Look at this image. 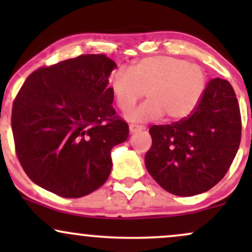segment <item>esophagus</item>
Returning a JSON list of instances; mask_svg holds the SVG:
<instances>
[{
  "instance_id": "obj_1",
  "label": "esophagus",
  "mask_w": 252,
  "mask_h": 252,
  "mask_svg": "<svg viewBox=\"0 0 252 252\" xmlns=\"http://www.w3.org/2000/svg\"><path fill=\"white\" fill-rule=\"evenodd\" d=\"M144 126H137V124H129V130L130 132H137V131H141V130H143Z\"/></svg>"
}]
</instances>
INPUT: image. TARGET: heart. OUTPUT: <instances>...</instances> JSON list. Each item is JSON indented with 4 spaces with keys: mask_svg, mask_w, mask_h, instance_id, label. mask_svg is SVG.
I'll return each mask as SVG.
<instances>
[{
    "mask_svg": "<svg viewBox=\"0 0 252 252\" xmlns=\"http://www.w3.org/2000/svg\"><path fill=\"white\" fill-rule=\"evenodd\" d=\"M207 77L200 66L174 57H149L131 70L120 67L111 76V89L118 108L128 112L144 96L147 102L130 115L135 122L164 116L168 121L189 117L200 103Z\"/></svg>",
    "mask_w": 252,
    "mask_h": 252,
    "instance_id": "1",
    "label": "heart"
}]
</instances>
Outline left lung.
<instances>
[{
  "label": "left lung",
  "mask_w": 252,
  "mask_h": 252,
  "mask_svg": "<svg viewBox=\"0 0 252 252\" xmlns=\"http://www.w3.org/2000/svg\"><path fill=\"white\" fill-rule=\"evenodd\" d=\"M152 148L144 163L167 192L190 196L206 192L224 178L239 148L242 118L231 84L215 78L189 117L152 126Z\"/></svg>",
  "instance_id": "8db88e82"
}]
</instances>
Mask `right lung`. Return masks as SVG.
<instances>
[{
  "mask_svg": "<svg viewBox=\"0 0 252 252\" xmlns=\"http://www.w3.org/2000/svg\"><path fill=\"white\" fill-rule=\"evenodd\" d=\"M115 67L105 54H82L26 79L13 104L11 130L17 158L37 186L80 198L108 180L112 147L129 136L111 105Z\"/></svg>",
  "mask_w": 252,
  "mask_h": 252,
  "instance_id": "1",
  "label": "right lung"
}]
</instances>
